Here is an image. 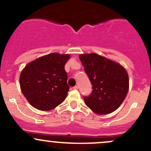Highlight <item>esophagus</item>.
<instances>
[{"label":"esophagus","instance_id":"esophagus-1","mask_svg":"<svg viewBox=\"0 0 151 151\" xmlns=\"http://www.w3.org/2000/svg\"><path fill=\"white\" fill-rule=\"evenodd\" d=\"M73 89H74V90H77V89H78V86H77V85H76V86H74V88H73Z\"/></svg>","mask_w":151,"mask_h":151}]
</instances>
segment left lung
I'll use <instances>...</instances> for the list:
<instances>
[{
	"label": "left lung",
	"instance_id": "obj_1",
	"mask_svg": "<svg viewBox=\"0 0 151 151\" xmlns=\"http://www.w3.org/2000/svg\"><path fill=\"white\" fill-rule=\"evenodd\" d=\"M79 58L93 85L90 96L84 97L85 104L98 114L112 113L127 95L129 77L126 69L97 53L81 54Z\"/></svg>",
	"mask_w": 151,
	"mask_h": 151
}]
</instances>
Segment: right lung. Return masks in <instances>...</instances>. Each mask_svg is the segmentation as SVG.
Here are the masks:
<instances>
[{"label": "right lung", "mask_w": 151, "mask_h": 151, "mask_svg": "<svg viewBox=\"0 0 151 151\" xmlns=\"http://www.w3.org/2000/svg\"><path fill=\"white\" fill-rule=\"evenodd\" d=\"M69 54L53 53L28 63L22 71L20 88L28 102L38 110L50 111L67 96V74L64 66Z\"/></svg>", "instance_id": "right-lung-1"}]
</instances>
